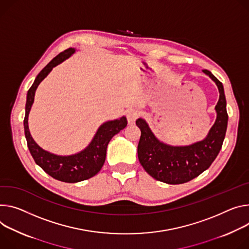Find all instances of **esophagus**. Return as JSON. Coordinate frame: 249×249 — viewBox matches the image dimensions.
<instances>
[{
  "label": "esophagus",
  "mask_w": 249,
  "mask_h": 249,
  "mask_svg": "<svg viewBox=\"0 0 249 249\" xmlns=\"http://www.w3.org/2000/svg\"><path fill=\"white\" fill-rule=\"evenodd\" d=\"M126 116H127L129 124H133V123H135V121H136L139 118L140 112L136 108H130L126 112Z\"/></svg>",
  "instance_id": "34e87169"
}]
</instances>
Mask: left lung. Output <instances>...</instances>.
<instances>
[{"label": "left lung", "mask_w": 249, "mask_h": 249, "mask_svg": "<svg viewBox=\"0 0 249 249\" xmlns=\"http://www.w3.org/2000/svg\"><path fill=\"white\" fill-rule=\"evenodd\" d=\"M202 71L215 82L219 91L215 106L217 117L205 140L190 146H170L155 137L144 119L136 120V125L141 130L139 161L145 171L160 182L170 185L190 182L210 168L222 147L229 120L223 86L211 71Z\"/></svg>", "instance_id": "8db88e82"}]
</instances>
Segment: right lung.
Here are the masks:
<instances>
[{
  "mask_svg": "<svg viewBox=\"0 0 249 249\" xmlns=\"http://www.w3.org/2000/svg\"><path fill=\"white\" fill-rule=\"evenodd\" d=\"M74 52L75 50L72 48L63 51L49 64H47L46 67H43V70L37 74L35 82L28 91L26 115L24 119L26 139L35 162L51 177L64 183H77L95 176L101 170L105 162L108 143L114 135L119 133L127 126V119L124 116L120 119L105 122L99 127L89 146L82 152L72 156L62 157L53 155L42 150L34 141L29 130L28 117L31 107L34 103L36 89L55 65L69 58Z\"/></svg>",
  "mask_w": 249,
  "mask_h": 249,
  "instance_id": "right-lung-1",
  "label": "right lung"
}]
</instances>
